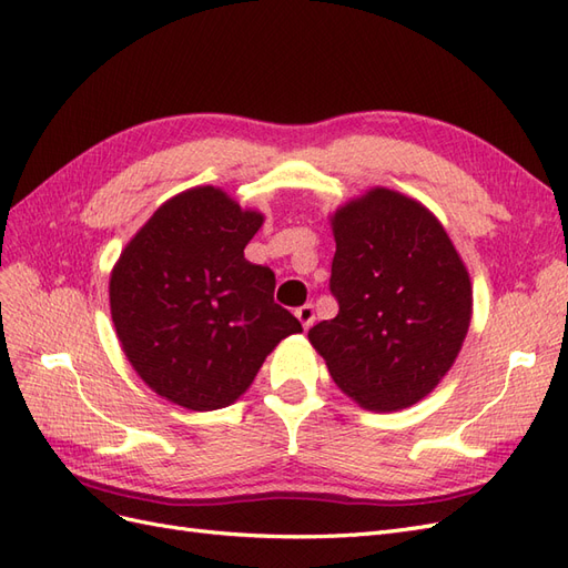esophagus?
Wrapping results in <instances>:
<instances>
[{
    "instance_id": "34e87169",
    "label": "esophagus",
    "mask_w": 568,
    "mask_h": 568,
    "mask_svg": "<svg viewBox=\"0 0 568 568\" xmlns=\"http://www.w3.org/2000/svg\"><path fill=\"white\" fill-rule=\"evenodd\" d=\"M296 317H298V322L303 324V329H311L313 322H315V307H313L311 303L301 305L298 311H296Z\"/></svg>"
}]
</instances>
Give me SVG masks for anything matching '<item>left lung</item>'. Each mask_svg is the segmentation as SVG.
I'll list each match as a JSON object with an SVG mask.
<instances>
[{"instance_id": "obj_1", "label": "left lung", "mask_w": 568, "mask_h": 568, "mask_svg": "<svg viewBox=\"0 0 568 568\" xmlns=\"http://www.w3.org/2000/svg\"><path fill=\"white\" fill-rule=\"evenodd\" d=\"M332 232L338 315L307 338L359 407L415 405L450 372L467 338L469 272L438 217L386 186L336 209Z\"/></svg>"}]
</instances>
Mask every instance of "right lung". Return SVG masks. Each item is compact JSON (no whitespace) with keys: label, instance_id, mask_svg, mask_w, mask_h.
<instances>
[{"label":"right lung","instance_id":"obj_1","mask_svg":"<svg viewBox=\"0 0 568 568\" xmlns=\"http://www.w3.org/2000/svg\"><path fill=\"white\" fill-rule=\"evenodd\" d=\"M265 215L217 186L168 199L113 265L120 346L161 398L194 412L227 407L301 322L274 303V272L244 248Z\"/></svg>","mask_w":568,"mask_h":568}]
</instances>
